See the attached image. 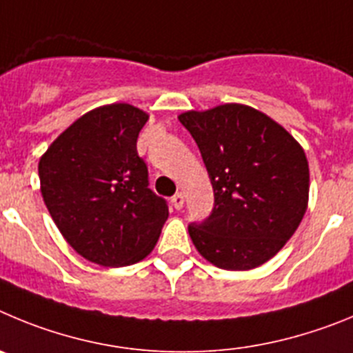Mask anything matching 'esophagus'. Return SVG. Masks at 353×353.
I'll list each match as a JSON object with an SVG mask.
<instances>
[{
  "instance_id": "esophagus-1",
  "label": "esophagus",
  "mask_w": 353,
  "mask_h": 353,
  "mask_svg": "<svg viewBox=\"0 0 353 353\" xmlns=\"http://www.w3.org/2000/svg\"><path fill=\"white\" fill-rule=\"evenodd\" d=\"M172 205L176 209H183V205H184V195H183V193H176V195L172 196Z\"/></svg>"
}]
</instances>
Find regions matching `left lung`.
Returning <instances> with one entry per match:
<instances>
[{
    "instance_id": "1",
    "label": "left lung",
    "mask_w": 353,
    "mask_h": 353,
    "mask_svg": "<svg viewBox=\"0 0 353 353\" xmlns=\"http://www.w3.org/2000/svg\"><path fill=\"white\" fill-rule=\"evenodd\" d=\"M208 169L214 208L188 227L196 252L227 271L271 260L299 227L310 199L303 145L268 114L223 103L177 116Z\"/></svg>"
}]
</instances>
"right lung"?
Masks as SVG:
<instances>
[{
	"instance_id": "right-lung-1",
	"label": "right lung",
	"mask_w": 353,
	"mask_h": 353,
	"mask_svg": "<svg viewBox=\"0 0 353 353\" xmlns=\"http://www.w3.org/2000/svg\"><path fill=\"white\" fill-rule=\"evenodd\" d=\"M149 114L130 103L85 112L38 161L40 192L66 243L103 268H123L153 252L169 218L148 188L137 137Z\"/></svg>"
}]
</instances>
